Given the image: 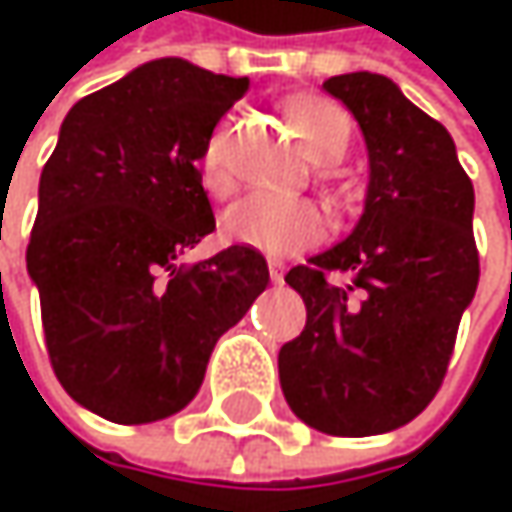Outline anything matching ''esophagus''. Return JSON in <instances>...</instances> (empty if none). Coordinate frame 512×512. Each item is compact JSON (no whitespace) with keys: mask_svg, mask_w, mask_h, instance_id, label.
I'll return each mask as SVG.
<instances>
[{"mask_svg":"<svg viewBox=\"0 0 512 512\" xmlns=\"http://www.w3.org/2000/svg\"><path fill=\"white\" fill-rule=\"evenodd\" d=\"M266 266H269V278H272L275 284L284 281V263H281V260H269Z\"/></svg>","mask_w":512,"mask_h":512,"instance_id":"34e87169","label":"esophagus"}]
</instances>
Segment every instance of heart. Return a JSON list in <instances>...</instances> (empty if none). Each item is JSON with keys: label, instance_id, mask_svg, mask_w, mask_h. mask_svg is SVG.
<instances>
[{"label": "heart", "instance_id": "b5f03b06", "mask_svg": "<svg viewBox=\"0 0 512 512\" xmlns=\"http://www.w3.org/2000/svg\"><path fill=\"white\" fill-rule=\"evenodd\" d=\"M290 118L305 148L317 159L344 156L353 124L350 115L323 97H299L290 103ZM201 177L213 195H228L234 180L228 171V121L219 124L201 148ZM332 231L326 207L314 198L249 195L222 213V237L234 246L263 255H296L320 246Z\"/></svg>", "mask_w": 512, "mask_h": 512}]
</instances>
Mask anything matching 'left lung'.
I'll list each match as a JSON object with an SVG mask.
<instances>
[{
  "mask_svg": "<svg viewBox=\"0 0 512 512\" xmlns=\"http://www.w3.org/2000/svg\"><path fill=\"white\" fill-rule=\"evenodd\" d=\"M356 115L370 186L356 231L284 281L308 320L278 353L290 409L329 436H376L421 415L445 382L480 255L474 186L451 133L379 73L323 82ZM351 275L347 288L328 281Z\"/></svg>",
  "mask_w": 512,
  "mask_h": 512,
  "instance_id": "left-lung-1",
  "label": "left lung"
}]
</instances>
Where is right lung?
<instances>
[{"mask_svg": "<svg viewBox=\"0 0 512 512\" xmlns=\"http://www.w3.org/2000/svg\"><path fill=\"white\" fill-rule=\"evenodd\" d=\"M246 91V76L148 61L67 112L41 171L26 266L47 353L61 388L106 421L180 412L269 284L246 246L180 263L216 231L198 159Z\"/></svg>", "mask_w": 512, "mask_h": 512, "instance_id": "right-lung-1", "label": "right lung"}]
</instances>
